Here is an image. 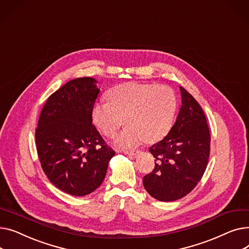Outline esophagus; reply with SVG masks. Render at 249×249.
Here are the masks:
<instances>
[{
  "label": "esophagus",
  "mask_w": 249,
  "mask_h": 249,
  "mask_svg": "<svg viewBox=\"0 0 249 249\" xmlns=\"http://www.w3.org/2000/svg\"><path fill=\"white\" fill-rule=\"evenodd\" d=\"M123 152L128 155H135L138 153V150H124Z\"/></svg>",
  "instance_id": "34e87169"
}]
</instances>
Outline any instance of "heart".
Returning a JSON list of instances; mask_svg holds the SVG:
<instances>
[{"mask_svg": "<svg viewBox=\"0 0 249 249\" xmlns=\"http://www.w3.org/2000/svg\"><path fill=\"white\" fill-rule=\"evenodd\" d=\"M176 109L177 99L169 87L127 83L110 91L109 102H98L91 118L108 137L116 135L126 120L128 127L117 137L115 144L132 148L144 139L155 142L164 137L172 127Z\"/></svg>", "mask_w": 249, "mask_h": 249, "instance_id": "obj_1", "label": "heart"}]
</instances>
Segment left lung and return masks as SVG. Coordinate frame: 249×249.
<instances>
[{
    "mask_svg": "<svg viewBox=\"0 0 249 249\" xmlns=\"http://www.w3.org/2000/svg\"><path fill=\"white\" fill-rule=\"evenodd\" d=\"M181 107L168 134L149 151L153 171L143 177V186L154 199L172 202L184 198L201 180L210 155L211 136L199 103L179 87Z\"/></svg>",
    "mask_w": 249,
    "mask_h": 249,
    "instance_id": "8db88e82",
    "label": "left lung"
}]
</instances>
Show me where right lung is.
I'll list each match as a JSON object with an SVG mask.
<instances>
[{
  "instance_id": "right-lung-1",
  "label": "right lung",
  "mask_w": 249,
  "mask_h": 249,
  "mask_svg": "<svg viewBox=\"0 0 249 249\" xmlns=\"http://www.w3.org/2000/svg\"><path fill=\"white\" fill-rule=\"evenodd\" d=\"M93 77L68 82L46 101L35 130L41 167L56 188L86 196L103 182L115 151L96 129L91 111L100 89Z\"/></svg>"
}]
</instances>
